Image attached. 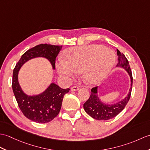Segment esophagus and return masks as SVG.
<instances>
[{"label":"esophagus","instance_id":"1","mask_svg":"<svg viewBox=\"0 0 150 150\" xmlns=\"http://www.w3.org/2000/svg\"><path fill=\"white\" fill-rule=\"evenodd\" d=\"M79 88L76 86H73L71 88V91H77V90H79Z\"/></svg>","mask_w":150,"mask_h":150}]
</instances>
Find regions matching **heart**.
I'll use <instances>...</instances> for the list:
<instances>
[{
  "instance_id": "heart-1",
  "label": "heart",
  "mask_w": 150,
  "mask_h": 150,
  "mask_svg": "<svg viewBox=\"0 0 150 150\" xmlns=\"http://www.w3.org/2000/svg\"><path fill=\"white\" fill-rule=\"evenodd\" d=\"M67 61L59 59L56 68L59 74L74 76L82 71L83 80L91 84L98 83L109 74L114 64V54L100 45L71 47L64 52Z\"/></svg>"
}]
</instances>
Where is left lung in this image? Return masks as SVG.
<instances>
[{
  "label": "left lung",
  "mask_w": 150,
  "mask_h": 150,
  "mask_svg": "<svg viewBox=\"0 0 150 150\" xmlns=\"http://www.w3.org/2000/svg\"><path fill=\"white\" fill-rule=\"evenodd\" d=\"M117 54L118 55L117 67H122L127 71L131 79V88L125 98L114 105L103 103L97 95V87L93 88L91 90V95L89 99L83 103V109L87 114L96 120H108L116 117L124 109L130 98L133 77L129 62L125 55L121 53L118 50H117Z\"/></svg>",
  "instance_id": "8db88e82"
}]
</instances>
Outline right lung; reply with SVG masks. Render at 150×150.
<instances>
[{"instance_id": "obj_1", "label": "right lung", "mask_w": 150, "mask_h": 150, "mask_svg": "<svg viewBox=\"0 0 150 150\" xmlns=\"http://www.w3.org/2000/svg\"><path fill=\"white\" fill-rule=\"evenodd\" d=\"M62 46L40 44L30 48L17 62L13 73L12 88L21 111L28 119L38 123H46L53 120L61 110L62 100L70 89H62L52 83L45 91L39 95L27 96L18 83V74L21 67L29 59L43 57L49 60L54 69L55 59Z\"/></svg>"}]
</instances>
